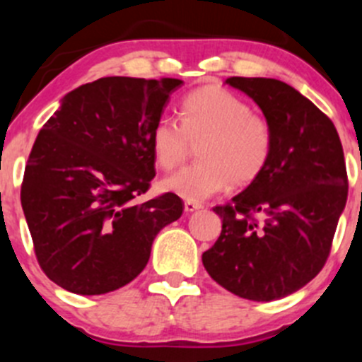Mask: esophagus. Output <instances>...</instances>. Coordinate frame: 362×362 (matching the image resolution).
Masks as SVG:
<instances>
[{"mask_svg":"<svg viewBox=\"0 0 362 362\" xmlns=\"http://www.w3.org/2000/svg\"><path fill=\"white\" fill-rule=\"evenodd\" d=\"M199 208H202V203H196V202H185L184 203L185 214H191V211L199 210Z\"/></svg>","mask_w":362,"mask_h":362,"instance_id":"1","label":"esophagus"}]
</instances>
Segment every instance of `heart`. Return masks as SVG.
I'll return each instance as SVG.
<instances>
[{"mask_svg":"<svg viewBox=\"0 0 362 362\" xmlns=\"http://www.w3.org/2000/svg\"><path fill=\"white\" fill-rule=\"evenodd\" d=\"M180 122L160 117L151 129V151L163 170L182 164L191 144L199 141L191 166L160 180L164 192L185 202H203L229 185L245 187L268 168L275 147L269 119L252 112L242 96L208 83L185 94L178 107Z\"/></svg>","mask_w":362,"mask_h":362,"instance_id":"obj_1","label":"heart"}]
</instances>
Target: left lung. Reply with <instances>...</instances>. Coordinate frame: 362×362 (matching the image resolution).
Returning a JSON list of instances; mask_svg holds the SVG:
<instances>
[{
  "instance_id": "8db88e82",
  "label": "left lung",
  "mask_w": 362,
  "mask_h": 362,
  "mask_svg": "<svg viewBox=\"0 0 362 362\" xmlns=\"http://www.w3.org/2000/svg\"><path fill=\"white\" fill-rule=\"evenodd\" d=\"M226 82L268 117L275 147L257 180L214 208L222 231L203 266L229 293L273 301L301 289L326 264L349 194L345 158L329 117L294 87L275 78Z\"/></svg>"
}]
</instances>
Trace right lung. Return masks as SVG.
<instances>
[{"mask_svg":"<svg viewBox=\"0 0 362 362\" xmlns=\"http://www.w3.org/2000/svg\"><path fill=\"white\" fill-rule=\"evenodd\" d=\"M180 83L105 76L66 94L40 129L21 203L40 268L69 293L129 284L158 233L180 218L177 194L136 202L156 177L151 129Z\"/></svg>","mask_w":362,"mask_h":362,"instance_id":"add662e5","label":"right lung"}]
</instances>
